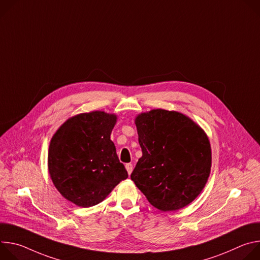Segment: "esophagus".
Listing matches in <instances>:
<instances>
[{
  "label": "esophagus",
  "mask_w": 260,
  "mask_h": 260,
  "mask_svg": "<svg viewBox=\"0 0 260 260\" xmlns=\"http://www.w3.org/2000/svg\"><path fill=\"white\" fill-rule=\"evenodd\" d=\"M125 169H126V171H127L128 175H131V174H132V172H133L134 167H133V165H132V164H126V165H125Z\"/></svg>",
  "instance_id": "esophagus-1"
}]
</instances>
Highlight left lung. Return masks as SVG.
<instances>
[{
	"instance_id": "8db88e82",
	"label": "left lung",
	"mask_w": 260,
	"mask_h": 260,
	"mask_svg": "<svg viewBox=\"0 0 260 260\" xmlns=\"http://www.w3.org/2000/svg\"><path fill=\"white\" fill-rule=\"evenodd\" d=\"M135 123L142 148L131 178L153 207L168 212L189 205L204 189L211 172L208 136L188 116L154 109Z\"/></svg>"
}]
</instances>
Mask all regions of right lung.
<instances>
[{
    "label": "right lung",
    "mask_w": 260,
    "mask_h": 260,
    "mask_svg": "<svg viewBox=\"0 0 260 260\" xmlns=\"http://www.w3.org/2000/svg\"><path fill=\"white\" fill-rule=\"evenodd\" d=\"M117 116L92 111L69 118L53 135L48 171L59 193L79 207L103 202L128 175L110 136Z\"/></svg>",
    "instance_id": "obj_1"
}]
</instances>
